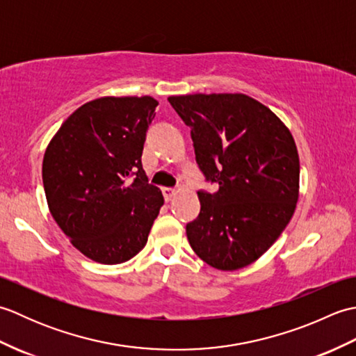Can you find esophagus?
<instances>
[{
  "mask_svg": "<svg viewBox=\"0 0 356 356\" xmlns=\"http://www.w3.org/2000/svg\"><path fill=\"white\" fill-rule=\"evenodd\" d=\"M162 194H163L165 200H166V202H170V200H172L174 195H176V190H172V188H163V190H162Z\"/></svg>",
  "mask_w": 356,
  "mask_h": 356,
  "instance_id": "obj_1",
  "label": "esophagus"
}]
</instances>
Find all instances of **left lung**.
Wrapping results in <instances>:
<instances>
[{"mask_svg":"<svg viewBox=\"0 0 356 356\" xmlns=\"http://www.w3.org/2000/svg\"><path fill=\"white\" fill-rule=\"evenodd\" d=\"M191 128L195 162L216 193L200 190V214L186 225L193 251L209 266L236 270L274 245L298 200L300 161L291 131L241 93L170 96Z\"/></svg>","mask_w":356,"mask_h":356,"instance_id":"8db88e82","label":"left lung"}]
</instances>
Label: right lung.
I'll return each mask as SVG.
<instances>
[{
  "label": "right lung",
  "mask_w": 356,
  "mask_h": 356,
  "mask_svg": "<svg viewBox=\"0 0 356 356\" xmlns=\"http://www.w3.org/2000/svg\"><path fill=\"white\" fill-rule=\"evenodd\" d=\"M151 96L99 97L67 118L42 161L50 214L88 259L118 264L147 245L163 205L142 168Z\"/></svg>",
  "instance_id": "1"
}]
</instances>
